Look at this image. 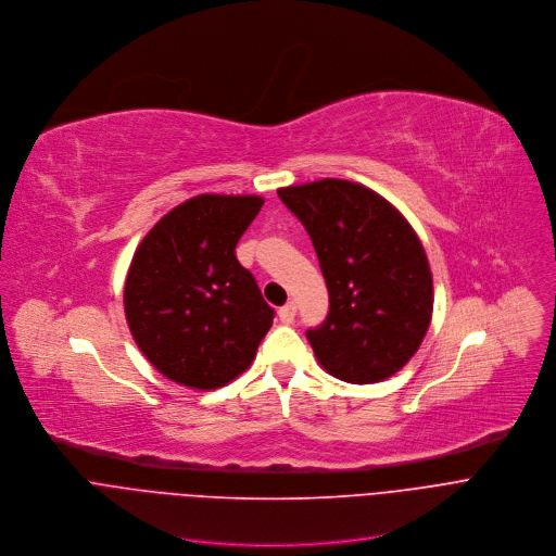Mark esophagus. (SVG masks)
Listing matches in <instances>:
<instances>
[{
  "instance_id": "obj_1",
  "label": "esophagus",
  "mask_w": 556,
  "mask_h": 556,
  "mask_svg": "<svg viewBox=\"0 0 556 556\" xmlns=\"http://www.w3.org/2000/svg\"><path fill=\"white\" fill-rule=\"evenodd\" d=\"M295 311H298V306H295V302H287L280 311H278V317H280V321L282 324H291L293 319H295Z\"/></svg>"
}]
</instances>
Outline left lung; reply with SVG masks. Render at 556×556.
Masks as SVG:
<instances>
[{
  "mask_svg": "<svg viewBox=\"0 0 556 556\" xmlns=\"http://www.w3.org/2000/svg\"><path fill=\"white\" fill-rule=\"evenodd\" d=\"M315 248L326 319L306 330L317 362L349 383H377L418 351L433 308L431 271L407 220L377 192L344 179L278 190Z\"/></svg>",
  "mask_w": 556,
  "mask_h": 556,
  "instance_id": "1",
  "label": "left lung"
}]
</instances>
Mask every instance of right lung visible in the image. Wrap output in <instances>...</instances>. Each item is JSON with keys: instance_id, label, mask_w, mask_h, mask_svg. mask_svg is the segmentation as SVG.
I'll use <instances>...</instances> for the list:
<instances>
[{"instance_id": "add662e5", "label": "right lung", "mask_w": 556, "mask_h": 556, "mask_svg": "<svg viewBox=\"0 0 556 556\" xmlns=\"http://www.w3.org/2000/svg\"><path fill=\"white\" fill-rule=\"evenodd\" d=\"M261 197L199 194L140 243L125 285L131 336L168 379L214 390L256 357L276 311L237 258Z\"/></svg>"}]
</instances>
